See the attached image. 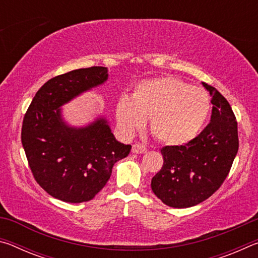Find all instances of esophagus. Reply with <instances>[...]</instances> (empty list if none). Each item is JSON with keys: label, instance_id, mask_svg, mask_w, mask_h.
<instances>
[{"label": "esophagus", "instance_id": "1", "mask_svg": "<svg viewBox=\"0 0 258 258\" xmlns=\"http://www.w3.org/2000/svg\"><path fill=\"white\" fill-rule=\"evenodd\" d=\"M132 152L133 154H145V152H147V148L141 143H135L132 147Z\"/></svg>", "mask_w": 258, "mask_h": 258}]
</instances>
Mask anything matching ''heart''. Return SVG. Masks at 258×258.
I'll list each match as a JSON object with an SVG mask.
<instances>
[{"label": "heart", "mask_w": 258, "mask_h": 258, "mask_svg": "<svg viewBox=\"0 0 258 258\" xmlns=\"http://www.w3.org/2000/svg\"><path fill=\"white\" fill-rule=\"evenodd\" d=\"M211 101L206 91L173 76L156 77L139 83L132 98L121 95L116 117L126 134L145 127L151 117L154 137L167 146H181L200 133Z\"/></svg>", "instance_id": "b5f03b06"}]
</instances>
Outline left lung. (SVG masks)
Wrapping results in <instances>:
<instances>
[{"label":"left lung","mask_w":258,"mask_h":258,"mask_svg":"<svg viewBox=\"0 0 258 258\" xmlns=\"http://www.w3.org/2000/svg\"><path fill=\"white\" fill-rule=\"evenodd\" d=\"M212 95L209 124L182 146L161 148L164 164L152 177L151 189L169 207L186 208L208 199L228 176L238 152V123L230 103L203 83Z\"/></svg>","instance_id":"8db88e82"}]
</instances>
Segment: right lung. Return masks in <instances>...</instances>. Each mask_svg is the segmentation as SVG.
Here are the masks:
<instances>
[{"mask_svg":"<svg viewBox=\"0 0 258 258\" xmlns=\"http://www.w3.org/2000/svg\"><path fill=\"white\" fill-rule=\"evenodd\" d=\"M106 67L72 71L47 81L25 113L21 143L33 176L53 198L89 202L106 185L116 161L131 147L117 141L106 118L85 127H72L61 118L62 104L103 84Z\"/></svg>","mask_w":258,"mask_h":258,"instance_id":"right-lung-1","label":"right lung"}]
</instances>
